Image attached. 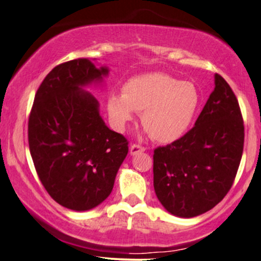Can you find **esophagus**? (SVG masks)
<instances>
[{"label": "esophagus", "instance_id": "obj_1", "mask_svg": "<svg viewBox=\"0 0 261 261\" xmlns=\"http://www.w3.org/2000/svg\"><path fill=\"white\" fill-rule=\"evenodd\" d=\"M145 150H146V148H145L144 146H141V145H139V144H133L129 148L130 154H137V153H139V152H144Z\"/></svg>", "mask_w": 261, "mask_h": 261}]
</instances>
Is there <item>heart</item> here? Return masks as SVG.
<instances>
[{"instance_id":"b5f03b06","label":"heart","mask_w":261,"mask_h":261,"mask_svg":"<svg viewBox=\"0 0 261 261\" xmlns=\"http://www.w3.org/2000/svg\"><path fill=\"white\" fill-rule=\"evenodd\" d=\"M200 92L191 81L167 73H147L128 79L121 94L108 98V111L118 128L141 113V123L150 137L171 143L184 135L200 106Z\"/></svg>"}]
</instances>
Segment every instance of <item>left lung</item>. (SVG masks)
Masks as SVG:
<instances>
[{"mask_svg":"<svg viewBox=\"0 0 261 261\" xmlns=\"http://www.w3.org/2000/svg\"><path fill=\"white\" fill-rule=\"evenodd\" d=\"M215 85L195 126L153 152L155 195L177 217H195L221 202L241 162L245 126L238 98L219 74Z\"/></svg>","mask_w":261,"mask_h":261,"instance_id":"obj_1","label":"left lung"}]
</instances>
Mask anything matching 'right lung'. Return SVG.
Instances as JSON below:
<instances>
[{
  "instance_id": "add662e5",
  "label": "right lung",
  "mask_w": 261,
  "mask_h": 261,
  "mask_svg": "<svg viewBox=\"0 0 261 261\" xmlns=\"http://www.w3.org/2000/svg\"><path fill=\"white\" fill-rule=\"evenodd\" d=\"M108 72L87 59L59 64L44 77L30 113L29 146L39 180L74 211L109 197L128 153L127 139L106 126L96 97L84 90Z\"/></svg>"
}]
</instances>
